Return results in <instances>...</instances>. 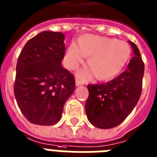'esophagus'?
<instances>
[{
	"instance_id": "34e87169",
	"label": "esophagus",
	"mask_w": 157,
	"mask_h": 157,
	"mask_svg": "<svg viewBox=\"0 0 157 157\" xmlns=\"http://www.w3.org/2000/svg\"><path fill=\"white\" fill-rule=\"evenodd\" d=\"M83 84H84V83L79 81L78 79H76V87H78V86H80V85H82Z\"/></svg>"
}]
</instances>
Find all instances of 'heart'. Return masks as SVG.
Returning <instances> with one entry per match:
<instances>
[{
	"label": "heart",
	"mask_w": 157,
	"mask_h": 157,
	"mask_svg": "<svg viewBox=\"0 0 157 157\" xmlns=\"http://www.w3.org/2000/svg\"><path fill=\"white\" fill-rule=\"evenodd\" d=\"M130 47L126 42L113 38L85 34L78 40V45L72 42L66 52L65 64L73 69L88 58V65L97 79L105 81L115 77L123 70L130 57ZM79 75L83 79L90 76L87 70H81Z\"/></svg>",
	"instance_id": "heart-1"
}]
</instances>
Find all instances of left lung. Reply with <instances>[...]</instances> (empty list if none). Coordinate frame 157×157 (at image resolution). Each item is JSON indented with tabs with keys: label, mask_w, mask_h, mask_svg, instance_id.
<instances>
[{
	"label": "left lung",
	"mask_w": 157,
	"mask_h": 157,
	"mask_svg": "<svg viewBox=\"0 0 157 157\" xmlns=\"http://www.w3.org/2000/svg\"><path fill=\"white\" fill-rule=\"evenodd\" d=\"M129 43L133 57L126 71L105 84L88 85L86 115L92 125L101 129H109L120 124L140 98L144 64L138 48L132 42Z\"/></svg>",
	"instance_id": "obj_1"
}]
</instances>
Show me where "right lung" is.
Returning <instances> with one entry per match:
<instances>
[{
  "label": "right lung",
  "instance_id": "1",
  "mask_svg": "<svg viewBox=\"0 0 157 157\" xmlns=\"http://www.w3.org/2000/svg\"><path fill=\"white\" fill-rule=\"evenodd\" d=\"M65 49L64 34L43 31L25 43L19 56L15 98L33 124H56L64 103L74 92V76L61 65Z\"/></svg>",
  "mask_w": 157,
  "mask_h": 157
}]
</instances>
